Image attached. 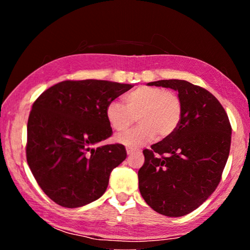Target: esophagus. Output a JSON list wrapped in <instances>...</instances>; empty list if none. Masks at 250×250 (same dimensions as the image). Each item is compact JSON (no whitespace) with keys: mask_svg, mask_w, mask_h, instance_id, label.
Returning a JSON list of instances; mask_svg holds the SVG:
<instances>
[{"mask_svg":"<svg viewBox=\"0 0 250 250\" xmlns=\"http://www.w3.org/2000/svg\"><path fill=\"white\" fill-rule=\"evenodd\" d=\"M126 153H128L129 155H131V154H133V153H140V151L130 149V147H126Z\"/></svg>","mask_w":250,"mask_h":250,"instance_id":"1","label":"esophagus"}]
</instances>
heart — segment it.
Wrapping results in <instances>:
<instances>
[{
  "mask_svg": "<svg viewBox=\"0 0 250 250\" xmlns=\"http://www.w3.org/2000/svg\"><path fill=\"white\" fill-rule=\"evenodd\" d=\"M125 105L112 100L105 107V117L111 128L125 131L139 121L137 128L117 137V141L139 147L151 139H164L175 132L182 119L183 105L180 96L160 87L141 86L125 97Z\"/></svg>",
  "mask_w": 250,
  "mask_h": 250,
  "instance_id": "b5f03b06",
  "label": "heart"
}]
</instances>
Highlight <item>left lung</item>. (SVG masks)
Returning <instances> with one entry per match:
<instances>
[{
  "mask_svg": "<svg viewBox=\"0 0 250 250\" xmlns=\"http://www.w3.org/2000/svg\"><path fill=\"white\" fill-rule=\"evenodd\" d=\"M179 91L183 111L170 137L143 150L139 189L152 209L168 217L191 213L213 193L230 150L231 126L221 103L186 80L147 83Z\"/></svg>",
  "mask_w": 250,
  "mask_h": 250,
  "instance_id": "1",
  "label": "left lung"
}]
</instances>
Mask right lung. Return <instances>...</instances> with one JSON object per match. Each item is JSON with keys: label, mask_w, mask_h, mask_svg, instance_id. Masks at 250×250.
<instances>
[{"label": "right lung", "mask_w": 250, "mask_h": 250, "mask_svg": "<svg viewBox=\"0 0 250 250\" xmlns=\"http://www.w3.org/2000/svg\"><path fill=\"white\" fill-rule=\"evenodd\" d=\"M107 80H65L33 104L26 160L40 188L56 204L76 208L107 189L110 173L126 158L125 146H100L111 137L110 101L131 89Z\"/></svg>", "instance_id": "1"}]
</instances>
